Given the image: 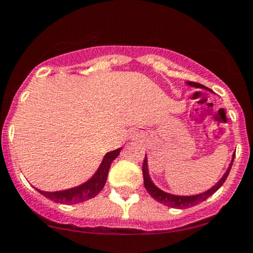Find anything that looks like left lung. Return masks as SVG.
Segmentation results:
<instances>
[{"instance_id":"8db88e82","label":"left lung","mask_w":253,"mask_h":253,"mask_svg":"<svg viewBox=\"0 0 253 253\" xmlns=\"http://www.w3.org/2000/svg\"><path fill=\"white\" fill-rule=\"evenodd\" d=\"M186 84L192 86V87H197V88H204V90L207 91H210V92H212L210 88L205 87L204 85L202 84H198V83H193V82H186ZM234 157H235V152L233 154V157H232V161H230L228 168H227L226 173L222 175V177L220 180H218L217 182H216L215 185L212 186L210 190H207L205 192H202V193H198V194H193V196H177V194H171V193H168L166 192V191L161 190V188H158L156 185L154 184V181L151 180V177H150V174H149V168H148V157H146L145 155V160H144V163H143V176H144V186H145L146 191H148L150 196L152 197L154 199H156L157 202H160L161 204H165L167 205L169 208H175V209H187V208H191V207H194V205L202 203V202H204L205 199L209 198L211 194H213L216 192V191L218 190V188L221 187L222 185H223V182L226 181L227 176H228L229 171H230V168H232V165H233V161H234Z\"/></svg>"}]
</instances>
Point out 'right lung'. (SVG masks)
<instances>
[{
	"label": "right lung",
	"mask_w": 253,
	"mask_h": 253,
	"mask_svg": "<svg viewBox=\"0 0 253 253\" xmlns=\"http://www.w3.org/2000/svg\"><path fill=\"white\" fill-rule=\"evenodd\" d=\"M120 151L121 148L107 152V154L104 155L98 169L96 170V173L93 174L87 181H85L84 184L76 186V187L67 188V190L55 191V192H46V191L38 190V188H36V190H37L41 194L45 196L46 198L51 199L55 203L78 204L88 201V199L96 197L97 194L101 192L102 188L104 187L110 165H112L113 161L120 155Z\"/></svg>",
	"instance_id": "obj_1"
}]
</instances>
